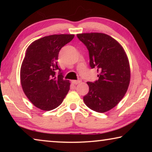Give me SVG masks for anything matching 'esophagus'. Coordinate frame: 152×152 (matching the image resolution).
<instances>
[{
	"label": "esophagus",
	"mask_w": 152,
	"mask_h": 152,
	"mask_svg": "<svg viewBox=\"0 0 152 152\" xmlns=\"http://www.w3.org/2000/svg\"><path fill=\"white\" fill-rule=\"evenodd\" d=\"M81 82H82V80L80 78H79L78 80H72V82L74 84H78L79 83H80Z\"/></svg>",
	"instance_id": "1"
}]
</instances>
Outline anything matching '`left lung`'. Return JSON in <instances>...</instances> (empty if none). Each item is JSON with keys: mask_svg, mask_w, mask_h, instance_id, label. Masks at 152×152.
Returning a JSON list of instances; mask_svg holds the SVG:
<instances>
[{"mask_svg": "<svg viewBox=\"0 0 152 152\" xmlns=\"http://www.w3.org/2000/svg\"><path fill=\"white\" fill-rule=\"evenodd\" d=\"M77 37L88 49L91 68H96L99 73L98 80L87 82L89 91L84 102L92 110L107 112L119 103L127 91L130 82L127 56L122 46L104 33H80Z\"/></svg>", "mask_w": 152, "mask_h": 152, "instance_id": "left-lung-1", "label": "left lung"}]
</instances>
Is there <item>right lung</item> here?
Returning a JSON list of instances; mask_svg holds the SVG:
<instances>
[{"label":"right lung","mask_w":152,"mask_h":152,"mask_svg":"<svg viewBox=\"0 0 152 152\" xmlns=\"http://www.w3.org/2000/svg\"><path fill=\"white\" fill-rule=\"evenodd\" d=\"M74 37L69 34L45 36L27 49L20 67V83L29 101L43 110L57 108L70 90V83L64 79L58 59L61 48Z\"/></svg>","instance_id":"obj_1"}]
</instances>
